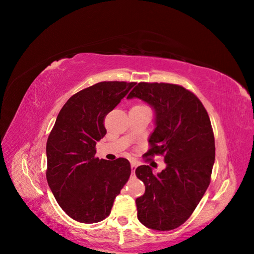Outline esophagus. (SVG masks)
Returning <instances> with one entry per match:
<instances>
[{
    "label": "esophagus",
    "instance_id": "obj_1",
    "mask_svg": "<svg viewBox=\"0 0 254 254\" xmlns=\"http://www.w3.org/2000/svg\"><path fill=\"white\" fill-rule=\"evenodd\" d=\"M135 170H136V164L134 162H132L131 163V173H132V175H134Z\"/></svg>",
    "mask_w": 254,
    "mask_h": 254
}]
</instances>
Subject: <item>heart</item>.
Segmentation results:
<instances>
[{"label":"heart","instance_id":"obj_1","mask_svg":"<svg viewBox=\"0 0 254 254\" xmlns=\"http://www.w3.org/2000/svg\"><path fill=\"white\" fill-rule=\"evenodd\" d=\"M139 107H145V106H139Z\"/></svg>","mask_w":254,"mask_h":254}]
</instances>
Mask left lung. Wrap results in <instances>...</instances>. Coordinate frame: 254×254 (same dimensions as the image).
Listing matches in <instances>:
<instances>
[{"label":"left lung","mask_w":254,"mask_h":254,"mask_svg":"<svg viewBox=\"0 0 254 254\" xmlns=\"http://www.w3.org/2000/svg\"><path fill=\"white\" fill-rule=\"evenodd\" d=\"M133 97L155 112L145 156L162 155L166 164L157 175L148 165L135 170L145 184L135 200L137 219L149 229L170 231L188 220L210 184L215 161L211 121L198 97L178 84L134 83L127 98Z\"/></svg>","instance_id":"obj_1"}]
</instances>
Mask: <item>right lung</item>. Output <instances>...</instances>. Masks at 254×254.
Instances as JSON below:
<instances>
[{
	"mask_svg": "<svg viewBox=\"0 0 254 254\" xmlns=\"http://www.w3.org/2000/svg\"><path fill=\"white\" fill-rule=\"evenodd\" d=\"M135 82L102 81L68 98L47 142V179L68 216L94 224L109 216L114 199L129 179L127 159L95 157L96 143L107 133L104 119Z\"/></svg>",
	"mask_w": 254,
	"mask_h": 254,
	"instance_id": "right-lung-1",
	"label": "right lung"
}]
</instances>
